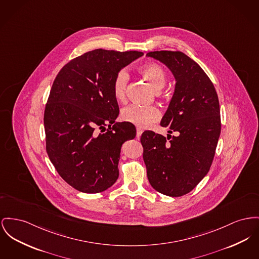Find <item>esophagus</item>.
Masks as SVG:
<instances>
[{"label":"esophagus","instance_id":"obj_1","mask_svg":"<svg viewBox=\"0 0 259 259\" xmlns=\"http://www.w3.org/2000/svg\"><path fill=\"white\" fill-rule=\"evenodd\" d=\"M142 133H143V130L141 129V128H137V138L141 137V135H142Z\"/></svg>","mask_w":259,"mask_h":259}]
</instances>
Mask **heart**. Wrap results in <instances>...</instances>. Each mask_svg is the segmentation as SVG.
<instances>
[{"label":"heart","mask_w":259,"mask_h":259,"mask_svg":"<svg viewBox=\"0 0 259 259\" xmlns=\"http://www.w3.org/2000/svg\"><path fill=\"white\" fill-rule=\"evenodd\" d=\"M139 72L154 91H160L165 86L166 74L158 64H146L140 68ZM128 80L129 75L127 71L122 69L116 73L112 81L113 96L119 102L125 100ZM121 117L124 121L132 123L141 128H146L160 118V112L156 107L132 105L122 109Z\"/></svg>","instance_id":"obj_1"}]
</instances>
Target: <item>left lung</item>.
I'll return each mask as SVG.
<instances>
[{
    "instance_id": "8db88e82",
    "label": "left lung",
    "mask_w": 259,
    "mask_h": 259,
    "mask_svg": "<svg viewBox=\"0 0 259 259\" xmlns=\"http://www.w3.org/2000/svg\"><path fill=\"white\" fill-rule=\"evenodd\" d=\"M147 57L163 63L175 79V89L160 125L176 132L166 138L152 131L142 134L149 182L160 194L181 197L209 171L221 132L220 108L212 82L182 52L156 51Z\"/></svg>"
}]
</instances>
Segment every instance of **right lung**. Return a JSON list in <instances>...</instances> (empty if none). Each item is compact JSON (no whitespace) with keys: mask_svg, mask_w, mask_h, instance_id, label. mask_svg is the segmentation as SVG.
<instances>
[{"mask_svg":"<svg viewBox=\"0 0 259 259\" xmlns=\"http://www.w3.org/2000/svg\"><path fill=\"white\" fill-rule=\"evenodd\" d=\"M143 55L97 49L65 64L54 81L44 114L47 152L79 192H104L119 176L122 145L136 137V127L115 122L119 107L112 81Z\"/></svg>","mask_w":259,"mask_h":259,"instance_id":"add662e5","label":"right lung"}]
</instances>
